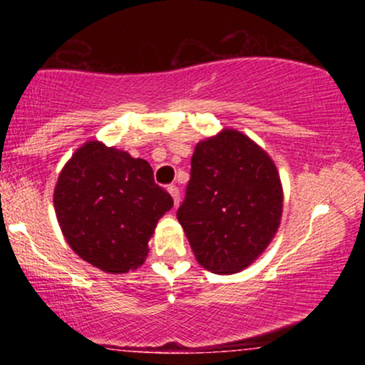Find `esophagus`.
I'll list each match as a JSON object with an SVG mask.
<instances>
[{
    "mask_svg": "<svg viewBox=\"0 0 365 365\" xmlns=\"http://www.w3.org/2000/svg\"><path fill=\"white\" fill-rule=\"evenodd\" d=\"M168 192L171 194V197H173L175 206H178V202H180V188L177 185H170L168 187Z\"/></svg>",
    "mask_w": 365,
    "mask_h": 365,
    "instance_id": "esophagus-1",
    "label": "esophagus"
}]
</instances>
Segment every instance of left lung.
<instances>
[{
	"label": "left lung",
	"mask_w": 365,
	"mask_h": 365,
	"mask_svg": "<svg viewBox=\"0 0 365 365\" xmlns=\"http://www.w3.org/2000/svg\"><path fill=\"white\" fill-rule=\"evenodd\" d=\"M283 192L274 163L237 130L195 145L177 217L197 261L228 274L249 266L273 240Z\"/></svg>",
	"instance_id": "left-lung-1"
}]
</instances>
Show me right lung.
I'll list each match as a JSON object with an SVG mask.
<instances>
[{
  "label": "right lung",
  "mask_w": 365,
  "mask_h": 365,
  "mask_svg": "<svg viewBox=\"0 0 365 365\" xmlns=\"http://www.w3.org/2000/svg\"><path fill=\"white\" fill-rule=\"evenodd\" d=\"M173 199L154 182L145 159L87 142L54 188L58 223L73 252L104 273H128L145 261L148 242Z\"/></svg>",
  "instance_id": "add662e5"
}]
</instances>
